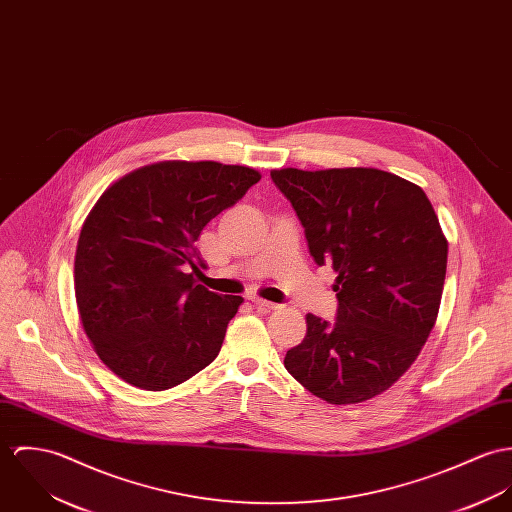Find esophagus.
Returning <instances> with one entry per match:
<instances>
[{
	"label": "esophagus",
	"mask_w": 512,
	"mask_h": 512,
	"mask_svg": "<svg viewBox=\"0 0 512 512\" xmlns=\"http://www.w3.org/2000/svg\"><path fill=\"white\" fill-rule=\"evenodd\" d=\"M251 302H253L259 310H267V312H271V310H279V308H281V304H277V302H269V300H263V298H257V296H253V298H251Z\"/></svg>",
	"instance_id": "1"
}]
</instances>
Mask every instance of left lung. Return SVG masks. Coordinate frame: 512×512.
Returning a JSON list of instances; mask_svg holds the SVG:
<instances>
[{
	"label": "left lung",
	"instance_id": "left-lung-1",
	"mask_svg": "<svg viewBox=\"0 0 512 512\" xmlns=\"http://www.w3.org/2000/svg\"><path fill=\"white\" fill-rule=\"evenodd\" d=\"M318 265L336 271L338 320L306 314L286 371L330 404L385 393L416 361L442 302L448 239L420 186L365 167L271 171Z\"/></svg>",
	"mask_w": 512,
	"mask_h": 512
}]
</instances>
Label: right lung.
Wrapping results in <instances>:
<instances>
[{"instance_id": "1", "label": "right lung", "mask_w": 512, "mask_h": 512, "mask_svg": "<svg viewBox=\"0 0 512 512\" xmlns=\"http://www.w3.org/2000/svg\"><path fill=\"white\" fill-rule=\"evenodd\" d=\"M261 174L216 161H163L129 172L80 229L74 292L94 351L125 383L167 391L220 353L243 298L194 281V243Z\"/></svg>"}]
</instances>
